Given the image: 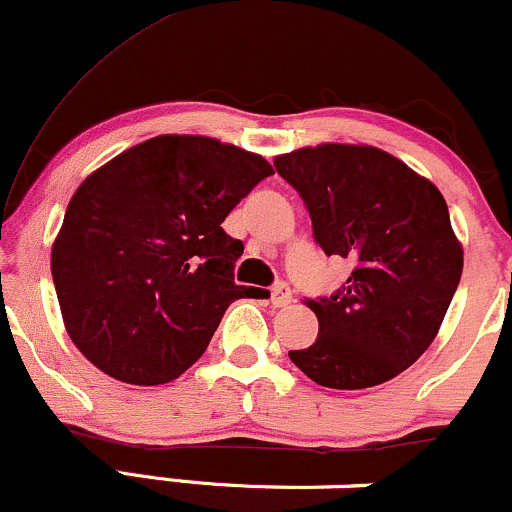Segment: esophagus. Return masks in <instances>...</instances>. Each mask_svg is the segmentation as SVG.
<instances>
[{"instance_id": "1", "label": "esophagus", "mask_w": 512, "mask_h": 512, "mask_svg": "<svg viewBox=\"0 0 512 512\" xmlns=\"http://www.w3.org/2000/svg\"><path fill=\"white\" fill-rule=\"evenodd\" d=\"M293 301V293L286 284H276L272 289V305L274 308H286Z\"/></svg>"}]
</instances>
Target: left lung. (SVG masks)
Here are the masks:
<instances>
[{
  "mask_svg": "<svg viewBox=\"0 0 512 512\" xmlns=\"http://www.w3.org/2000/svg\"><path fill=\"white\" fill-rule=\"evenodd\" d=\"M274 166L303 197L325 255L354 262L342 291L305 301L320 332L289 358L332 390L387 383L431 346L460 284L464 252L448 204L378 146H303Z\"/></svg>",
  "mask_w": 512,
  "mask_h": 512,
  "instance_id": "1",
  "label": "left lung"
}]
</instances>
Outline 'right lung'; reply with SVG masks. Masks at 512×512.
Masks as SVG:
<instances>
[{"mask_svg": "<svg viewBox=\"0 0 512 512\" xmlns=\"http://www.w3.org/2000/svg\"><path fill=\"white\" fill-rule=\"evenodd\" d=\"M274 168L202 134H161L93 170L52 243L64 330L98 370L129 385L185 373L223 313L243 243L223 219Z\"/></svg>", "mask_w": 512, "mask_h": 512, "instance_id": "obj_1", "label": "right lung"}]
</instances>
